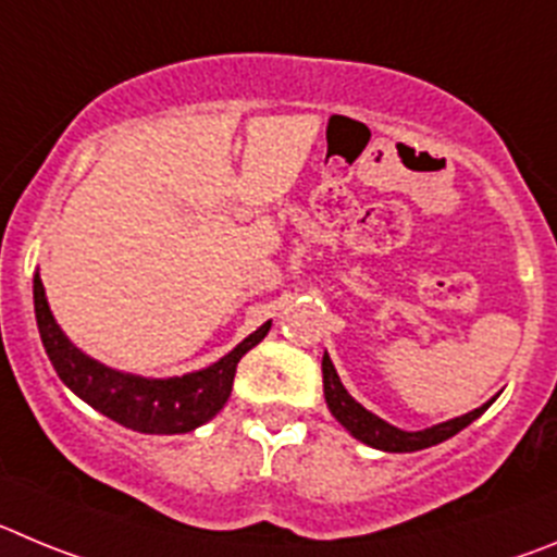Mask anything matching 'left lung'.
I'll return each mask as SVG.
<instances>
[{
    "label": "left lung",
    "instance_id": "obj_1",
    "mask_svg": "<svg viewBox=\"0 0 557 557\" xmlns=\"http://www.w3.org/2000/svg\"><path fill=\"white\" fill-rule=\"evenodd\" d=\"M322 374H324V399H327L330 413H333L335 419H338V422L355 435V438L363 441V444H369V447L374 449H383V453H416V449L435 447V444H441V441L453 438L455 433L469 428V424H472L478 416H483L485 408L494 403V399H491V403L480 405V408L469 410V413L458 416V419H449V422H441L435 424V428L408 433V430H399L394 428V424L383 422V419L374 416L372 410H366L358 399L349 397V391L344 388V383H341L338 372H335V366L327 352H324L322 358Z\"/></svg>",
    "mask_w": 557,
    "mask_h": 557
}]
</instances>
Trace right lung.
Masks as SVG:
<instances>
[{
  "mask_svg": "<svg viewBox=\"0 0 557 557\" xmlns=\"http://www.w3.org/2000/svg\"><path fill=\"white\" fill-rule=\"evenodd\" d=\"M33 299L38 333H41L44 349H47L58 377L94 410L124 428L149 435L191 433L199 424L210 422L230 399L238 360L255 344L267 338L269 327H272V322L260 324L233 352H227L208 369L183 374V377L154 380L116 372V369L79 352L54 322L38 272L33 277Z\"/></svg>",
  "mask_w": 557,
  "mask_h": 557,
  "instance_id": "obj_1",
  "label": "right lung"
}]
</instances>
